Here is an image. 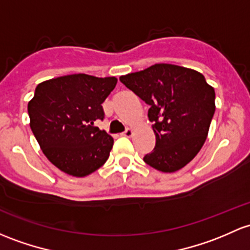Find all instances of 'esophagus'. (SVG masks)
Wrapping results in <instances>:
<instances>
[{
  "label": "esophagus",
  "mask_w": 250,
  "mask_h": 250,
  "mask_svg": "<svg viewBox=\"0 0 250 250\" xmlns=\"http://www.w3.org/2000/svg\"><path fill=\"white\" fill-rule=\"evenodd\" d=\"M133 134H134V130H133V129H130V128H127V129H125V132H123L122 134H121V135L127 136V138H130V136H132Z\"/></svg>",
  "instance_id": "esophagus-1"
}]
</instances>
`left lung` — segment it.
<instances>
[{"instance_id": "1", "label": "left lung", "mask_w": 250, "mask_h": 250, "mask_svg": "<svg viewBox=\"0 0 250 250\" xmlns=\"http://www.w3.org/2000/svg\"><path fill=\"white\" fill-rule=\"evenodd\" d=\"M149 105L156 146L144 162L162 172L185 167L205 144L215 110L214 88L201 73L169 63H157L120 78Z\"/></svg>"}]
</instances>
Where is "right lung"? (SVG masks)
Returning a JSON list of instances; mask_svg holds the SVG:
<instances>
[{"label":"right lung","instance_id":"obj_1","mask_svg":"<svg viewBox=\"0 0 250 250\" xmlns=\"http://www.w3.org/2000/svg\"><path fill=\"white\" fill-rule=\"evenodd\" d=\"M117 83L115 77L72 74L43 81L28 102L30 127L52 164L74 177L98 170L114 139L96 127L104 120L102 104Z\"/></svg>","mask_w":250,"mask_h":250}]
</instances>
